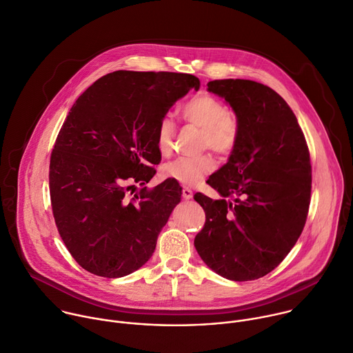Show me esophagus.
<instances>
[{"instance_id": "1", "label": "esophagus", "mask_w": 353, "mask_h": 353, "mask_svg": "<svg viewBox=\"0 0 353 353\" xmlns=\"http://www.w3.org/2000/svg\"><path fill=\"white\" fill-rule=\"evenodd\" d=\"M192 196H193L192 189H189V188L183 186V189H182V197H183L185 200H189V199H192Z\"/></svg>"}]
</instances>
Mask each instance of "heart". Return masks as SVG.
<instances>
[{
    "mask_svg": "<svg viewBox=\"0 0 353 353\" xmlns=\"http://www.w3.org/2000/svg\"><path fill=\"white\" fill-rule=\"evenodd\" d=\"M182 118L201 129V148L211 149L217 154L228 156L232 153L239 137V119L217 97L201 93L189 99L181 108ZM176 128L170 115L160 119L156 130V146L161 156H170L174 150ZM216 168V161L211 154L199 157H182L168 163L163 174L165 178L181 185H196Z\"/></svg>",
    "mask_w": 353,
    "mask_h": 353,
    "instance_id": "1",
    "label": "heart"
}]
</instances>
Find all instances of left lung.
Segmentation results:
<instances>
[{
	"instance_id": "obj_1",
	"label": "left lung",
	"mask_w": 353,
	"mask_h": 353,
	"mask_svg": "<svg viewBox=\"0 0 353 353\" xmlns=\"http://www.w3.org/2000/svg\"><path fill=\"white\" fill-rule=\"evenodd\" d=\"M207 90L225 99L241 130L228 163L207 181L223 199L193 196L205 213L194 248L221 276L257 279L287 257L306 224L309 148L295 114L271 88L221 79L208 82Z\"/></svg>"
}]
</instances>
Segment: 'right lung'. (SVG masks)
I'll use <instances>...</instances> for the list:
<instances>
[{"instance_id": "right-lung-1", "label": "right lung", "mask_w": 353, "mask_h": 353, "mask_svg": "<svg viewBox=\"0 0 353 353\" xmlns=\"http://www.w3.org/2000/svg\"><path fill=\"white\" fill-rule=\"evenodd\" d=\"M199 88L189 74L115 70L68 112L50 159V197L58 232L86 271L119 278L152 257L182 188L165 179L133 192L161 161L160 119Z\"/></svg>"}]
</instances>
